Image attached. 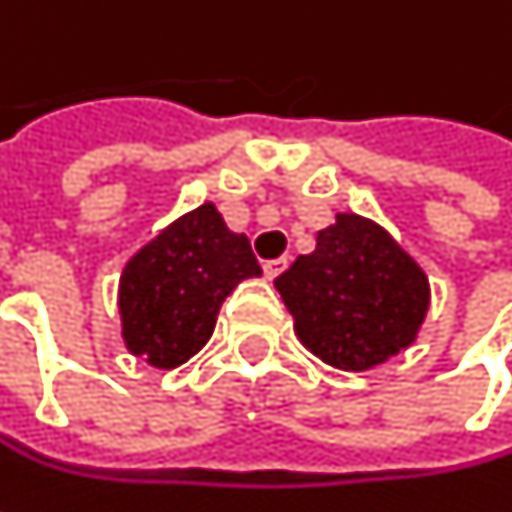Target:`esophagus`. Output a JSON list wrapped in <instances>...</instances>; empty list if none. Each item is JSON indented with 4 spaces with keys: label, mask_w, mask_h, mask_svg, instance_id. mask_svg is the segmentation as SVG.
I'll return each mask as SVG.
<instances>
[{
    "label": "esophagus",
    "mask_w": 512,
    "mask_h": 512,
    "mask_svg": "<svg viewBox=\"0 0 512 512\" xmlns=\"http://www.w3.org/2000/svg\"><path fill=\"white\" fill-rule=\"evenodd\" d=\"M284 269H287V257H278V260H266V263H263V275H266L269 281L278 278Z\"/></svg>",
    "instance_id": "esophagus-1"
}]
</instances>
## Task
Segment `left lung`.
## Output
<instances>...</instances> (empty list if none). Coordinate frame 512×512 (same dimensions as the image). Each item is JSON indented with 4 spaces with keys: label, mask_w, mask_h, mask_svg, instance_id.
Returning a JSON list of instances; mask_svg holds the SVG:
<instances>
[{
    "label": "left lung",
    "mask_w": 512,
    "mask_h": 512,
    "mask_svg": "<svg viewBox=\"0 0 512 512\" xmlns=\"http://www.w3.org/2000/svg\"><path fill=\"white\" fill-rule=\"evenodd\" d=\"M305 350L338 370L361 373L409 350L430 311V278L382 225L338 213L275 278Z\"/></svg>",
    "instance_id": "obj_1"
}]
</instances>
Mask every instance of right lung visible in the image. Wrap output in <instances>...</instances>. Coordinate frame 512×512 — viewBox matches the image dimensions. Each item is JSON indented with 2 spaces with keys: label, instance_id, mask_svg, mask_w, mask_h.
Segmentation results:
<instances>
[{
  "label": "right lung",
  "instance_id": "1",
  "mask_svg": "<svg viewBox=\"0 0 512 512\" xmlns=\"http://www.w3.org/2000/svg\"><path fill=\"white\" fill-rule=\"evenodd\" d=\"M260 275L246 234H234L213 201L177 216L124 263L118 281L121 338L133 356L171 370L213 335L225 296Z\"/></svg>",
  "mask_w": 512,
  "mask_h": 512
}]
</instances>
